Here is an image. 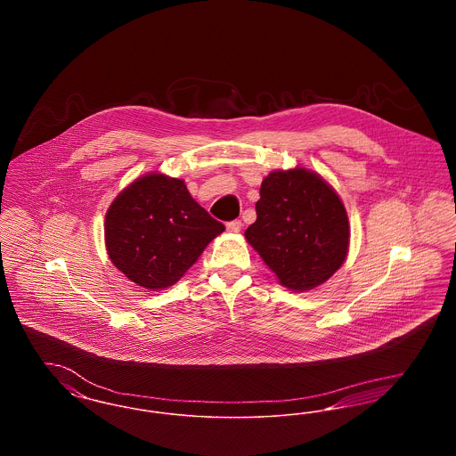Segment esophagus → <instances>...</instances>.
<instances>
[{"mask_svg": "<svg viewBox=\"0 0 456 456\" xmlns=\"http://www.w3.org/2000/svg\"><path fill=\"white\" fill-rule=\"evenodd\" d=\"M240 229H242V222L240 220H232V222L227 224V231L231 234H238V232H240Z\"/></svg>", "mask_w": 456, "mask_h": 456, "instance_id": "obj_1", "label": "esophagus"}]
</instances>
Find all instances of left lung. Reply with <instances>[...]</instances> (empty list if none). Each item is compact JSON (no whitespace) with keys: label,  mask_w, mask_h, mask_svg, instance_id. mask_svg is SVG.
Instances as JSON below:
<instances>
[{"label":"left lung","mask_w":456,"mask_h":456,"mask_svg":"<svg viewBox=\"0 0 456 456\" xmlns=\"http://www.w3.org/2000/svg\"><path fill=\"white\" fill-rule=\"evenodd\" d=\"M244 238L281 285L305 292L325 283L347 258V210L320 174L299 166L272 171L261 183L256 222Z\"/></svg>","instance_id":"obj_1"}]
</instances>
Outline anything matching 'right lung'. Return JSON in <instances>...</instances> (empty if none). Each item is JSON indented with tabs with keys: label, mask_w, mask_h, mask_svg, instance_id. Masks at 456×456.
<instances>
[{
	"label": "right lung",
	"mask_w": 456,
	"mask_h": 456,
	"mask_svg": "<svg viewBox=\"0 0 456 456\" xmlns=\"http://www.w3.org/2000/svg\"><path fill=\"white\" fill-rule=\"evenodd\" d=\"M224 231L183 179L149 173L109 205L104 240L109 260L125 277L143 289L162 290L177 282Z\"/></svg>",
	"instance_id": "obj_1"
}]
</instances>
